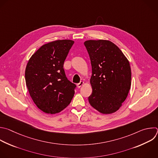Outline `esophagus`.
<instances>
[{
	"label": "esophagus",
	"instance_id": "34e87169",
	"mask_svg": "<svg viewBox=\"0 0 158 158\" xmlns=\"http://www.w3.org/2000/svg\"><path fill=\"white\" fill-rule=\"evenodd\" d=\"M84 85V82L83 81H81L79 84H77V87L79 88V87H81V86H82Z\"/></svg>",
	"mask_w": 158,
	"mask_h": 158
}]
</instances>
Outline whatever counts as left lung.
<instances>
[{
  "label": "left lung",
  "instance_id": "left-lung-1",
  "mask_svg": "<svg viewBox=\"0 0 158 158\" xmlns=\"http://www.w3.org/2000/svg\"><path fill=\"white\" fill-rule=\"evenodd\" d=\"M84 45L92 66V93L88 98L89 103L102 114L114 113L122 106L130 89V63L110 41L87 40Z\"/></svg>",
  "mask_w": 158,
  "mask_h": 158
}]
</instances>
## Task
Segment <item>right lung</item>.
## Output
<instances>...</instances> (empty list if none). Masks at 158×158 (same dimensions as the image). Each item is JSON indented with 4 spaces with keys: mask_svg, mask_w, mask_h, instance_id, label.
<instances>
[{
    "mask_svg": "<svg viewBox=\"0 0 158 158\" xmlns=\"http://www.w3.org/2000/svg\"><path fill=\"white\" fill-rule=\"evenodd\" d=\"M74 43L62 40L46 43L35 52L27 63L26 85L33 101L44 113L60 112L74 97L76 85L68 79L63 68Z\"/></svg>",
    "mask_w": 158,
    "mask_h": 158,
    "instance_id": "obj_1",
    "label": "right lung"
}]
</instances>
